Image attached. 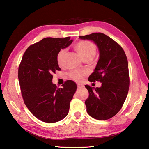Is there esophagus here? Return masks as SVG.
I'll return each instance as SVG.
<instances>
[{
  "label": "esophagus",
  "mask_w": 149,
  "mask_h": 149,
  "mask_svg": "<svg viewBox=\"0 0 149 149\" xmlns=\"http://www.w3.org/2000/svg\"><path fill=\"white\" fill-rule=\"evenodd\" d=\"M77 86L78 88H82L84 87V86L83 84H77Z\"/></svg>",
  "instance_id": "esophagus-1"
}]
</instances>
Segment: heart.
Wrapping results in <instances>:
<instances>
[{"instance_id": "1", "label": "heart", "mask_w": 149, "mask_h": 149, "mask_svg": "<svg viewBox=\"0 0 149 149\" xmlns=\"http://www.w3.org/2000/svg\"><path fill=\"white\" fill-rule=\"evenodd\" d=\"M74 48L83 60H91L96 53V45L93 43L89 41H80L74 45ZM65 53V49H61L57 54L56 60L60 66L64 65V56ZM83 74L84 73L83 71H73L70 73V76L76 81L78 82L82 80Z\"/></svg>"}]
</instances>
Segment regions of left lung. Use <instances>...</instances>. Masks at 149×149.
Returning a JSON list of instances; mask_svg holds the SVG:
<instances>
[{"label": "left lung", "mask_w": 149, "mask_h": 149, "mask_svg": "<svg viewBox=\"0 0 149 149\" xmlns=\"http://www.w3.org/2000/svg\"><path fill=\"white\" fill-rule=\"evenodd\" d=\"M79 38L91 40L100 52L97 65L88 80L98 81L102 84L96 88L85 85L89 91L85 101L87 112L97 120L109 119L120 110L127 96L129 76L127 57L123 48L105 34L93 33Z\"/></svg>", "instance_id": "left-lung-1"}]
</instances>
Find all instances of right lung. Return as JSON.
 Returning <instances> with one entry per match:
<instances>
[{
    "label": "right lung",
    "mask_w": 149,
    "mask_h": 149,
    "mask_svg": "<svg viewBox=\"0 0 149 149\" xmlns=\"http://www.w3.org/2000/svg\"><path fill=\"white\" fill-rule=\"evenodd\" d=\"M73 41L70 37L45 38L26 49L19 65L18 78L24 102L31 114L45 123L65 118L77 89L71 80L66 81L61 88L52 83V74L61 70L57 54Z\"/></svg>",
    "instance_id": "add662e5"
}]
</instances>
